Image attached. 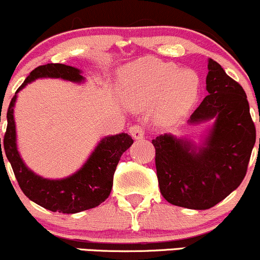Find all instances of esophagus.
Here are the masks:
<instances>
[{
  "instance_id": "34e87169",
  "label": "esophagus",
  "mask_w": 260,
  "mask_h": 260,
  "mask_svg": "<svg viewBox=\"0 0 260 260\" xmlns=\"http://www.w3.org/2000/svg\"><path fill=\"white\" fill-rule=\"evenodd\" d=\"M129 133L134 139H142L145 134V129L144 127L140 126V124H133V126L129 128Z\"/></svg>"
}]
</instances>
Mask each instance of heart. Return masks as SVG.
Wrapping results in <instances>:
<instances>
[{"label":"heart","instance_id":"b5f03b06","mask_svg":"<svg viewBox=\"0 0 260 260\" xmlns=\"http://www.w3.org/2000/svg\"><path fill=\"white\" fill-rule=\"evenodd\" d=\"M120 83L128 103L144 107L157 100L162 121H175L189 109L198 92V77L189 70L178 71L171 62L142 58L120 72Z\"/></svg>","mask_w":260,"mask_h":260}]
</instances>
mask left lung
I'll return each instance as SVG.
<instances>
[{
	"instance_id": "1",
	"label": "left lung",
	"mask_w": 260,
	"mask_h": 260,
	"mask_svg": "<svg viewBox=\"0 0 260 260\" xmlns=\"http://www.w3.org/2000/svg\"><path fill=\"white\" fill-rule=\"evenodd\" d=\"M209 95L190 116V123L215 118L205 142L164 134L153 139L160 192L171 204L196 210L213 208L242 183L255 143V126L243 88L209 59ZM260 143V140H259Z\"/></svg>"
}]
</instances>
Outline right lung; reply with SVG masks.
<instances>
[{
    "instance_id": "add662e5",
    "label": "right lung",
    "mask_w": 260,
    "mask_h": 260,
    "mask_svg": "<svg viewBox=\"0 0 260 260\" xmlns=\"http://www.w3.org/2000/svg\"><path fill=\"white\" fill-rule=\"evenodd\" d=\"M43 77L62 78L71 82L83 80L78 68L62 63H47L39 66L31 71L24 83L18 88L8 106L4 149L1 148L0 138V160H4V150L11 162L20 189L30 201L37 203L40 207L63 214L79 213L98 207L105 202L111 193L116 166L122 154L133 144L132 137L127 133L105 137L95 148L83 168L63 180H47L35 175L24 165L17 150L13 106L17 99V92L28 83Z\"/></svg>"
}]
</instances>
